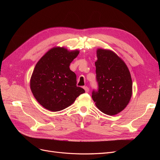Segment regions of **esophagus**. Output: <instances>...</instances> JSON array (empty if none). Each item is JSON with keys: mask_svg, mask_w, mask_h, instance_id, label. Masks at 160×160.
Here are the masks:
<instances>
[{"mask_svg": "<svg viewBox=\"0 0 160 160\" xmlns=\"http://www.w3.org/2000/svg\"><path fill=\"white\" fill-rule=\"evenodd\" d=\"M83 89H85V91L86 93H88L89 91V88H88V87H87V86H85L84 88H83Z\"/></svg>", "mask_w": 160, "mask_h": 160, "instance_id": "34e87169", "label": "esophagus"}]
</instances>
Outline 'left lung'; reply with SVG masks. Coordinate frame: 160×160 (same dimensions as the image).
<instances>
[{
    "instance_id": "left-lung-1",
    "label": "left lung",
    "mask_w": 160,
    "mask_h": 160,
    "mask_svg": "<svg viewBox=\"0 0 160 160\" xmlns=\"http://www.w3.org/2000/svg\"><path fill=\"white\" fill-rule=\"evenodd\" d=\"M97 57L99 89L93 91L92 98L101 112L114 115L127 107L132 98V77L125 62L113 51L99 48Z\"/></svg>"
}]
</instances>
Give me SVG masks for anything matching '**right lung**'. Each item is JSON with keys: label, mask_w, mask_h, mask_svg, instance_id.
Here are the masks:
<instances>
[{"label": "right lung", "mask_w": 160, "mask_h": 160, "mask_svg": "<svg viewBox=\"0 0 160 160\" xmlns=\"http://www.w3.org/2000/svg\"><path fill=\"white\" fill-rule=\"evenodd\" d=\"M79 50L55 47L37 62L30 80L32 93L38 103L51 111L64 109L75 102L85 90L77 87V77L70 70Z\"/></svg>", "instance_id": "add662e5"}]
</instances>
